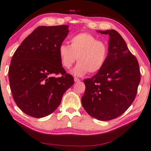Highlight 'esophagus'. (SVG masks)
I'll list each match as a JSON object with an SVG mask.
<instances>
[{"instance_id": "1", "label": "esophagus", "mask_w": 151, "mask_h": 151, "mask_svg": "<svg viewBox=\"0 0 151 151\" xmlns=\"http://www.w3.org/2000/svg\"><path fill=\"white\" fill-rule=\"evenodd\" d=\"M74 81L75 82H79L80 81V79L77 78H74Z\"/></svg>"}]
</instances>
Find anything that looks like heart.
<instances>
[{
  "label": "heart",
  "instance_id": "obj_1",
  "mask_svg": "<svg viewBox=\"0 0 151 151\" xmlns=\"http://www.w3.org/2000/svg\"><path fill=\"white\" fill-rule=\"evenodd\" d=\"M58 55L61 64L66 69L70 68L78 59L79 63L72 73L76 76H82L88 72L95 73L100 71L106 62L108 47L91 34L81 32L72 37L70 45L60 44Z\"/></svg>",
  "mask_w": 151,
  "mask_h": 151
}]
</instances>
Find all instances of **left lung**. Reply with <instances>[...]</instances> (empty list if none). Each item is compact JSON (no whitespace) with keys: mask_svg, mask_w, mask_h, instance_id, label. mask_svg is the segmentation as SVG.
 <instances>
[{"mask_svg":"<svg viewBox=\"0 0 151 151\" xmlns=\"http://www.w3.org/2000/svg\"><path fill=\"white\" fill-rule=\"evenodd\" d=\"M97 32L109 36L108 55L100 71L84 80L86 88L81 103L92 117L109 121L121 115L134 101L140 72L137 58L117 31Z\"/></svg>","mask_w":151,"mask_h":151,"instance_id":"obj_1","label":"left lung"}]
</instances>
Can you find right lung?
Segmentation results:
<instances>
[{"label": "right lung", "instance_id": "add662e5", "mask_svg": "<svg viewBox=\"0 0 151 151\" xmlns=\"http://www.w3.org/2000/svg\"><path fill=\"white\" fill-rule=\"evenodd\" d=\"M68 27H37L12 57L8 74L10 89L15 104L27 115L42 118L51 114L73 84V78L66 73L58 55ZM59 73L62 76L55 77Z\"/></svg>", "mask_w": 151, "mask_h": 151}]
</instances>
